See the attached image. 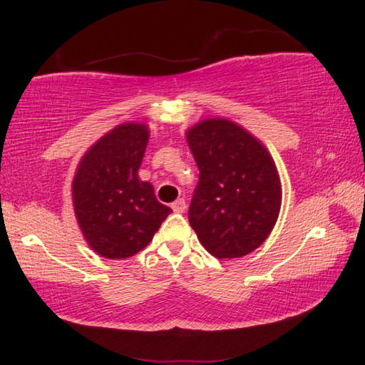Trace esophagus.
<instances>
[{
    "instance_id": "esophagus-1",
    "label": "esophagus",
    "mask_w": 365,
    "mask_h": 365,
    "mask_svg": "<svg viewBox=\"0 0 365 365\" xmlns=\"http://www.w3.org/2000/svg\"><path fill=\"white\" fill-rule=\"evenodd\" d=\"M172 209H174V212H183L185 209H187V202H185L183 197H178L177 201L172 202Z\"/></svg>"
}]
</instances>
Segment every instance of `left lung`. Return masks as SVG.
<instances>
[{
  "instance_id": "1",
  "label": "left lung",
  "mask_w": 365,
  "mask_h": 365,
  "mask_svg": "<svg viewBox=\"0 0 365 365\" xmlns=\"http://www.w3.org/2000/svg\"><path fill=\"white\" fill-rule=\"evenodd\" d=\"M200 180L188 209L201 245L219 259L250 255L280 209V178L267 150L237 123L211 119L187 133Z\"/></svg>"
}]
</instances>
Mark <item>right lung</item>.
Here are the masks:
<instances>
[{
	"mask_svg": "<svg viewBox=\"0 0 365 365\" xmlns=\"http://www.w3.org/2000/svg\"><path fill=\"white\" fill-rule=\"evenodd\" d=\"M143 123H123L85 154L73 178L78 225L98 255L125 259L146 248L172 209L160 205L138 169L148 145Z\"/></svg>",
	"mask_w": 365,
	"mask_h": 365,
	"instance_id": "add662e5",
	"label": "right lung"
}]
</instances>
